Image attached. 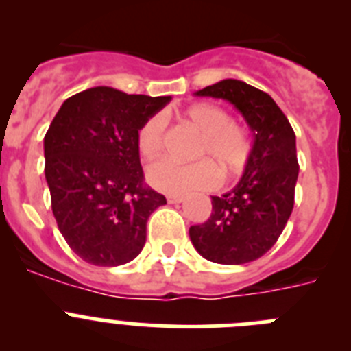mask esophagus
I'll return each mask as SVG.
<instances>
[{"label": "esophagus", "mask_w": 351, "mask_h": 351, "mask_svg": "<svg viewBox=\"0 0 351 351\" xmlns=\"http://www.w3.org/2000/svg\"><path fill=\"white\" fill-rule=\"evenodd\" d=\"M167 200H169V204H181L184 202V195H169Z\"/></svg>", "instance_id": "obj_1"}]
</instances>
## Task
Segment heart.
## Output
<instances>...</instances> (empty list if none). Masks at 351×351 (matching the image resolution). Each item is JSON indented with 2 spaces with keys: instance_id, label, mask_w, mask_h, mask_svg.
I'll list each match as a JSON object with an SVG mask.
<instances>
[{
  "instance_id": "1",
  "label": "heart",
  "mask_w": 351,
  "mask_h": 351,
  "mask_svg": "<svg viewBox=\"0 0 351 351\" xmlns=\"http://www.w3.org/2000/svg\"><path fill=\"white\" fill-rule=\"evenodd\" d=\"M182 119L200 138L193 149L195 158L204 160L178 163L160 160L149 167L145 179L158 191L170 195H184L197 190H209L218 182V171L225 179L241 173L250 160L251 142L247 130L230 119L225 108L214 104H195L182 112ZM165 137V121L161 116H151L142 123L137 133V149L144 160L160 154ZM216 166L215 169L213 167Z\"/></svg>"
}]
</instances>
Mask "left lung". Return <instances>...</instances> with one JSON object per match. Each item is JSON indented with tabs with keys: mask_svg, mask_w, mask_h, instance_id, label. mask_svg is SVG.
<instances>
[{
	"mask_svg": "<svg viewBox=\"0 0 351 351\" xmlns=\"http://www.w3.org/2000/svg\"><path fill=\"white\" fill-rule=\"evenodd\" d=\"M230 101L253 132V147L234 190L213 197V213L190 226L195 250L214 263L239 265L260 258L283 232L295 197V133L267 93L225 79L195 93Z\"/></svg>",
	"mask_w": 351,
	"mask_h": 351,
	"instance_id": "1",
	"label": "left lung"
}]
</instances>
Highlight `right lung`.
<instances>
[{
  "instance_id": "1",
  "label": "right lung",
  "mask_w": 351,
  "mask_h": 351,
  "mask_svg": "<svg viewBox=\"0 0 351 351\" xmlns=\"http://www.w3.org/2000/svg\"><path fill=\"white\" fill-rule=\"evenodd\" d=\"M170 96L126 95L114 88L70 96L43 138L52 213L84 262L116 267L145 244V223L167 198L144 184L137 133Z\"/></svg>"
}]
</instances>
